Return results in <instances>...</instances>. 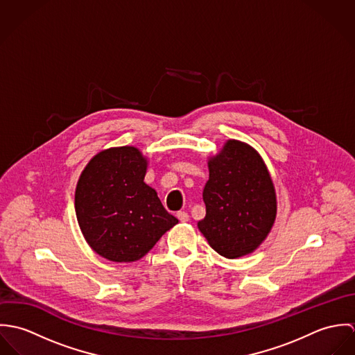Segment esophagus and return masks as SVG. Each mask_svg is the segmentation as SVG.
<instances>
[{
  "mask_svg": "<svg viewBox=\"0 0 355 355\" xmlns=\"http://www.w3.org/2000/svg\"><path fill=\"white\" fill-rule=\"evenodd\" d=\"M176 216H178V218L182 221V223H186V221H189L190 220V216H189V213L187 211H178L176 213Z\"/></svg>",
  "mask_w": 355,
  "mask_h": 355,
  "instance_id": "34e87169",
  "label": "esophagus"
}]
</instances>
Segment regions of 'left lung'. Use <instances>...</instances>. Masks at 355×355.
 <instances>
[{
    "label": "left lung",
    "instance_id": "obj_1",
    "mask_svg": "<svg viewBox=\"0 0 355 355\" xmlns=\"http://www.w3.org/2000/svg\"><path fill=\"white\" fill-rule=\"evenodd\" d=\"M202 198L206 216L198 228L225 258L254 252L275 223L276 194L269 172L259 154L239 141H228L209 159Z\"/></svg>",
    "mask_w": 355,
    "mask_h": 355
}]
</instances>
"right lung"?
<instances>
[{"label":"right lung","instance_id":"add662e5","mask_svg":"<svg viewBox=\"0 0 355 355\" xmlns=\"http://www.w3.org/2000/svg\"><path fill=\"white\" fill-rule=\"evenodd\" d=\"M148 162L132 146L98 153L80 175L75 210L90 248L114 262L149 253L178 224L144 179Z\"/></svg>","mask_w":355,"mask_h":355}]
</instances>
